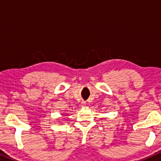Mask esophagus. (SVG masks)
I'll use <instances>...</instances> for the list:
<instances>
[{"label":"esophagus","instance_id":"1","mask_svg":"<svg viewBox=\"0 0 161 161\" xmlns=\"http://www.w3.org/2000/svg\"><path fill=\"white\" fill-rule=\"evenodd\" d=\"M82 105H86V102H82Z\"/></svg>","mask_w":161,"mask_h":161}]
</instances>
